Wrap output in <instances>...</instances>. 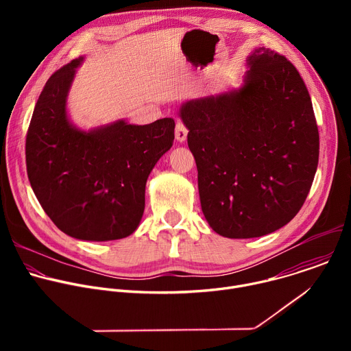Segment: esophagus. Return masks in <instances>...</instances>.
I'll return each instance as SVG.
<instances>
[{
	"label": "esophagus",
	"instance_id": "esophagus-1",
	"mask_svg": "<svg viewBox=\"0 0 351 351\" xmlns=\"http://www.w3.org/2000/svg\"><path fill=\"white\" fill-rule=\"evenodd\" d=\"M187 133H189V130H187V128L184 126V123L180 122V121H178V122H176V129H175V137H176V140L180 141V143L186 141Z\"/></svg>",
	"mask_w": 351,
	"mask_h": 351
}]
</instances>
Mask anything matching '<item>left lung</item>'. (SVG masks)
<instances>
[{
	"label": "left lung",
	"instance_id": "8db88e82",
	"mask_svg": "<svg viewBox=\"0 0 351 351\" xmlns=\"http://www.w3.org/2000/svg\"><path fill=\"white\" fill-rule=\"evenodd\" d=\"M247 65L239 90L189 99L179 110L203 214L229 239L289 223L306 202L319 157L311 97L294 65L265 47Z\"/></svg>",
	"mask_w": 351,
	"mask_h": 351
}]
</instances>
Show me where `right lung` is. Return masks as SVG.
Listing matches in <instances>:
<instances>
[{
    "label": "right lung",
    "instance_id": "1",
    "mask_svg": "<svg viewBox=\"0 0 351 351\" xmlns=\"http://www.w3.org/2000/svg\"><path fill=\"white\" fill-rule=\"evenodd\" d=\"M82 61L58 69L37 99L26 136L27 176L60 230L79 240H118L141 221L147 178L172 147L175 121L77 129L68 119L66 97Z\"/></svg>",
    "mask_w": 351,
    "mask_h": 351
}]
</instances>
